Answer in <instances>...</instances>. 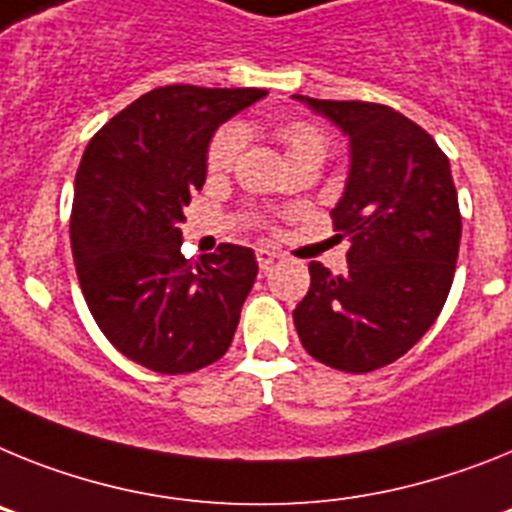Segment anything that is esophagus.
<instances>
[{
	"mask_svg": "<svg viewBox=\"0 0 512 512\" xmlns=\"http://www.w3.org/2000/svg\"><path fill=\"white\" fill-rule=\"evenodd\" d=\"M255 257H257V265H260L262 270H268L270 265H273V260H278V252L270 250V247H257Z\"/></svg>",
	"mask_w": 512,
	"mask_h": 512,
	"instance_id": "1",
	"label": "esophagus"
}]
</instances>
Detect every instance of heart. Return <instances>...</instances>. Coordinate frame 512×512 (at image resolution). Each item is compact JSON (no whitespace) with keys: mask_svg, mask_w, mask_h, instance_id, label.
<instances>
[{"mask_svg":"<svg viewBox=\"0 0 512 512\" xmlns=\"http://www.w3.org/2000/svg\"><path fill=\"white\" fill-rule=\"evenodd\" d=\"M278 136L286 144L288 159L301 154V151L319 149L324 151V136L309 123H286L278 128ZM244 144V131L239 126H226L224 131L216 133V139L211 141L208 149V170L211 172H226L237 159L239 149Z\"/></svg>","mask_w":512,"mask_h":512,"instance_id":"obj_1","label":"heart"}]
</instances>
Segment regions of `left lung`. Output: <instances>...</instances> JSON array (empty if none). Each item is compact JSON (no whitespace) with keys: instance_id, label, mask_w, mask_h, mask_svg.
<instances>
[{"instance_id":"8db88e82","label":"left lung","mask_w":512,"mask_h":512,"mask_svg":"<svg viewBox=\"0 0 512 512\" xmlns=\"http://www.w3.org/2000/svg\"><path fill=\"white\" fill-rule=\"evenodd\" d=\"M348 139L350 170L332 208L348 239V270L311 262L293 309L306 353L337 371L368 373L402 358L433 327L451 291L461 213L451 164L428 131L373 102L293 95Z\"/></svg>"}]
</instances>
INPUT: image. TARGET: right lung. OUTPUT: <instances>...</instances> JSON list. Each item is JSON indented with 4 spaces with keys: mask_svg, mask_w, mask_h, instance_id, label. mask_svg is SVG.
Returning a JSON list of instances; mask_svg holds the SVG:
<instances>
[{
    "mask_svg": "<svg viewBox=\"0 0 512 512\" xmlns=\"http://www.w3.org/2000/svg\"><path fill=\"white\" fill-rule=\"evenodd\" d=\"M265 90L170 84L97 131L74 180L71 255L102 335L133 363L190 373L229 350L257 278L250 247L182 255L185 206L203 188L208 146Z\"/></svg>",
    "mask_w": 512,
    "mask_h": 512,
    "instance_id": "1",
    "label": "right lung"
}]
</instances>
